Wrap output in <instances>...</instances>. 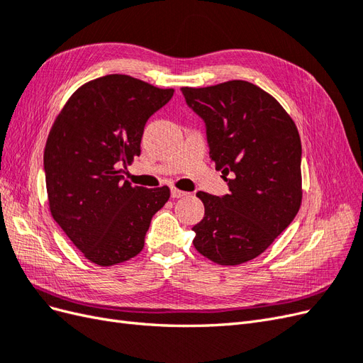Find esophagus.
I'll return each instance as SVG.
<instances>
[{
    "mask_svg": "<svg viewBox=\"0 0 363 363\" xmlns=\"http://www.w3.org/2000/svg\"><path fill=\"white\" fill-rule=\"evenodd\" d=\"M184 195H186L184 191H180L177 188H172L171 189V196H172V199H182V196H184Z\"/></svg>",
    "mask_w": 363,
    "mask_h": 363,
    "instance_id": "34e87169",
    "label": "esophagus"
}]
</instances>
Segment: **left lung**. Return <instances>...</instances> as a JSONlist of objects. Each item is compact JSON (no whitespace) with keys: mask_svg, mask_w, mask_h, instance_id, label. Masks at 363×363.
I'll return each mask as SVG.
<instances>
[{"mask_svg":"<svg viewBox=\"0 0 363 363\" xmlns=\"http://www.w3.org/2000/svg\"><path fill=\"white\" fill-rule=\"evenodd\" d=\"M182 92L204 121L208 155L230 191L196 194L204 218L192 227L194 247L219 265H240L262 255L300 211L298 130L276 98L250 82Z\"/></svg>","mask_w":363,"mask_h":363,"instance_id":"left-lung-1","label":"left lung"}]
</instances>
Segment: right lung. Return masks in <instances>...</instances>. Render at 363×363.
Wrapping results in <instances>:
<instances>
[{
    "label": "right lung",
    "instance_id": "right-lung-1",
    "mask_svg": "<svg viewBox=\"0 0 363 363\" xmlns=\"http://www.w3.org/2000/svg\"><path fill=\"white\" fill-rule=\"evenodd\" d=\"M174 89L111 74L79 87L54 121L43 152L51 215L83 256L100 267L142 251L169 188L131 186L121 175L140 155L148 118Z\"/></svg>",
    "mask_w": 363,
    "mask_h": 363
}]
</instances>
